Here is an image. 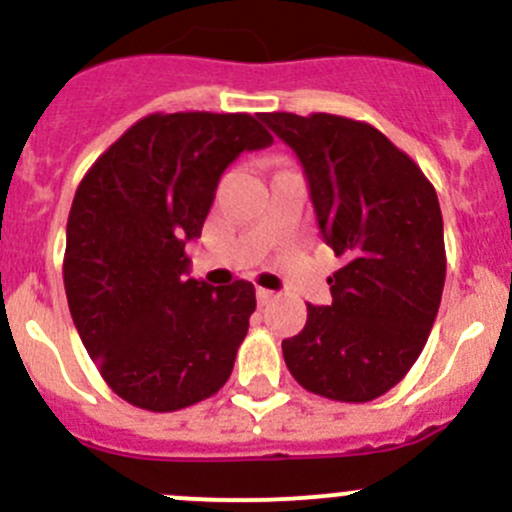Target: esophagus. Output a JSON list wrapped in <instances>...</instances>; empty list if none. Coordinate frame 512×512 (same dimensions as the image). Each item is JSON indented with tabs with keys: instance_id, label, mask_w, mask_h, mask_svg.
Returning <instances> with one entry per match:
<instances>
[{
	"instance_id": "esophagus-1",
	"label": "esophagus",
	"mask_w": 512,
	"mask_h": 512,
	"mask_svg": "<svg viewBox=\"0 0 512 512\" xmlns=\"http://www.w3.org/2000/svg\"><path fill=\"white\" fill-rule=\"evenodd\" d=\"M275 299H277V294L272 292V289H265V287L257 289V302L260 304H270V302H275Z\"/></svg>"
}]
</instances>
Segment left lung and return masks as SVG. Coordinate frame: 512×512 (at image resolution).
<instances>
[{
	"label": "left lung",
	"instance_id": "8db88e82",
	"mask_svg": "<svg viewBox=\"0 0 512 512\" xmlns=\"http://www.w3.org/2000/svg\"><path fill=\"white\" fill-rule=\"evenodd\" d=\"M297 153L324 242L342 257L332 304L282 342L287 369L312 394L364 404L414 366L446 282L438 195L421 168L374 126L332 113H262Z\"/></svg>",
	"mask_w": 512,
	"mask_h": 512
}]
</instances>
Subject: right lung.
<instances>
[{"label":"right lung","instance_id":"add662e5","mask_svg":"<svg viewBox=\"0 0 512 512\" xmlns=\"http://www.w3.org/2000/svg\"><path fill=\"white\" fill-rule=\"evenodd\" d=\"M272 146L250 113H151L81 180L66 223L64 287L76 332L128 404L178 411L218 394L255 312L245 280L188 277L220 175Z\"/></svg>","mask_w":512,"mask_h":512}]
</instances>
